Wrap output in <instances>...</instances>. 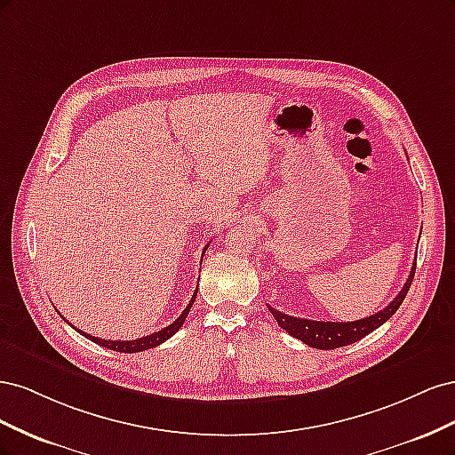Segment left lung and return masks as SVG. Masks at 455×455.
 I'll use <instances>...</instances> for the list:
<instances>
[{
    "mask_svg": "<svg viewBox=\"0 0 455 455\" xmlns=\"http://www.w3.org/2000/svg\"><path fill=\"white\" fill-rule=\"evenodd\" d=\"M414 273H416V261L414 267H411L408 279L403 286V291L398 292V296L391 301L387 307H383L376 315H370L366 319L359 321H351V323H324V321H311V319H298V316L292 315H284L277 309H273L271 306L269 311L275 316V321L279 323L283 330H286L288 334L298 338L299 341H304L306 346L315 347V349H336V347H346L349 343H355L368 336L371 330L379 328L385 321H389L391 316L396 313V309L401 307L404 301L410 284L414 281Z\"/></svg>",
    "mask_w": 455,
    "mask_h": 455,
    "instance_id": "obj_1",
    "label": "left lung"
}]
</instances>
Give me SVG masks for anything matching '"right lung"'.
<instances>
[{"instance_id":"1","label":"right lung","mask_w":455,"mask_h":455,"mask_svg":"<svg viewBox=\"0 0 455 455\" xmlns=\"http://www.w3.org/2000/svg\"><path fill=\"white\" fill-rule=\"evenodd\" d=\"M203 254H204V252H203ZM197 286H199V284H197ZM196 298H197V292H196L194 296H191L189 304H188V307L182 311V315L178 316V319H176L174 323H171L167 328H163V330H159V332H154V334L139 338V339H129V341H117V339H114V341H112V339L94 338V336H91V334H87V332H81V330H77V332L84 334L87 339H91V341H94V343H99V346L108 347V349H112V351H117V353H140V351L156 347V346H159V343H163V341H167L169 338H172V336L178 332V330L182 328V324H184V321H186V316H188L191 306H194ZM74 328H76V326H74Z\"/></svg>"}]
</instances>
